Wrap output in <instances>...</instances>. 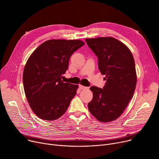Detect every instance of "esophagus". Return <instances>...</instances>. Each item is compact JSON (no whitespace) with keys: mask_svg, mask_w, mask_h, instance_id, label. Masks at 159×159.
Listing matches in <instances>:
<instances>
[{"mask_svg":"<svg viewBox=\"0 0 159 159\" xmlns=\"http://www.w3.org/2000/svg\"><path fill=\"white\" fill-rule=\"evenodd\" d=\"M79 88H80L81 89H88V87L84 86H82V85H79Z\"/></svg>","mask_w":159,"mask_h":159,"instance_id":"34e87169","label":"esophagus"}]
</instances>
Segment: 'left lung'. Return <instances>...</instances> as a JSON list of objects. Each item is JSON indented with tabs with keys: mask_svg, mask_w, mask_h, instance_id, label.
<instances>
[{
	"mask_svg": "<svg viewBox=\"0 0 159 159\" xmlns=\"http://www.w3.org/2000/svg\"><path fill=\"white\" fill-rule=\"evenodd\" d=\"M86 42L97 56L98 69L106 80L102 89L90 88L93 96L88 105L89 111L99 121H113L124 112L134 94V58L129 48L113 37L86 39Z\"/></svg>",
	"mask_w": 159,
	"mask_h": 159,
	"instance_id": "1",
	"label": "left lung"
}]
</instances>
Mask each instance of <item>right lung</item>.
Listing matches in <instances>:
<instances>
[{"instance_id":"right-lung-1","label":"right lung","mask_w":159,"mask_h":159,"mask_svg":"<svg viewBox=\"0 0 159 159\" xmlns=\"http://www.w3.org/2000/svg\"><path fill=\"white\" fill-rule=\"evenodd\" d=\"M84 45L80 40L52 39L40 44L29 57L23 85L32 111L41 119L56 120L66 111L78 85L63 82L71 55Z\"/></svg>"}]
</instances>
